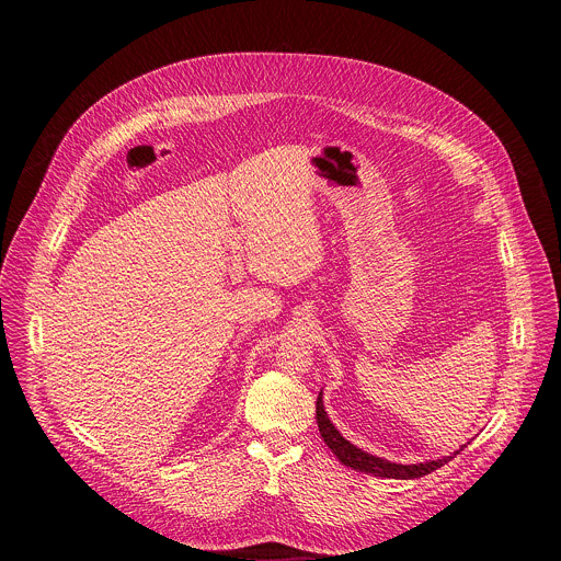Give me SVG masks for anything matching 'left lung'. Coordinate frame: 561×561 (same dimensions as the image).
Segmentation results:
<instances>
[{
	"label": "left lung",
	"mask_w": 561,
	"mask_h": 561,
	"mask_svg": "<svg viewBox=\"0 0 561 561\" xmlns=\"http://www.w3.org/2000/svg\"><path fill=\"white\" fill-rule=\"evenodd\" d=\"M317 426L319 433H322L327 446L333 450V455L348 468L359 470V472H370L375 477H390V479H415V477H424L437 468H442L444 463H448L453 459L450 457H442V459H431V461H422V463H394L381 457H375L362 448H357L355 444H351L348 439L342 437V433L333 426V422L329 420L327 411H324V402H322V392L317 397ZM463 450V446L459 448ZM457 450V453H459ZM455 453V455H457Z\"/></svg>",
	"instance_id": "left-lung-1"
}]
</instances>
